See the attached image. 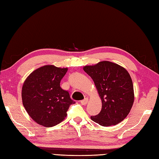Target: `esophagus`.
Returning <instances> with one entry per match:
<instances>
[{"label":"esophagus","mask_w":159,"mask_h":159,"mask_svg":"<svg viewBox=\"0 0 159 159\" xmlns=\"http://www.w3.org/2000/svg\"><path fill=\"white\" fill-rule=\"evenodd\" d=\"M88 102H89V98H85L84 100L81 101V103L83 105H86L88 103Z\"/></svg>","instance_id":"34e87169"}]
</instances>
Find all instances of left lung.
<instances>
[{
	"label": "left lung",
	"mask_w": 159,
	"mask_h": 159,
	"mask_svg": "<svg viewBox=\"0 0 159 159\" xmlns=\"http://www.w3.org/2000/svg\"><path fill=\"white\" fill-rule=\"evenodd\" d=\"M84 70L93 80L102 101L100 113L91 116L92 120L103 126L122 122L134 101L133 85L127 70L109 61L86 66Z\"/></svg>",
	"instance_id": "left-lung-1"
}]
</instances>
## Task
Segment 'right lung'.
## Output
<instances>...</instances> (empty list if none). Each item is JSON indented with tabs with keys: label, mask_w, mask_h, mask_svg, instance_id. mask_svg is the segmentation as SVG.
<instances>
[{
	"label": "right lung",
	"mask_w": 159,
	"mask_h": 159,
	"mask_svg": "<svg viewBox=\"0 0 159 159\" xmlns=\"http://www.w3.org/2000/svg\"><path fill=\"white\" fill-rule=\"evenodd\" d=\"M67 68L45 65L30 74L24 82L22 98L28 114L39 125L51 127L61 122L69 106L75 103L60 83Z\"/></svg>",
	"instance_id": "right-lung-1"
}]
</instances>
